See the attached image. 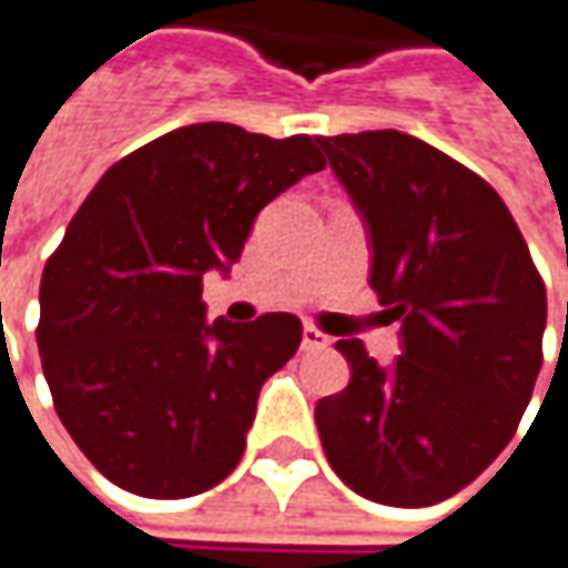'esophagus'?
<instances>
[{
    "instance_id": "esophagus-1",
    "label": "esophagus",
    "mask_w": 568,
    "mask_h": 568,
    "mask_svg": "<svg viewBox=\"0 0 568 568\" xmlns=\"http://www.w3.org/2000/svg\"><path fill=\"white\" fill-rule=\"evenodd\" d=\"M328 335H323L316 326H303V352H316V348H326Z\"/></svg>"
}]
</instances>
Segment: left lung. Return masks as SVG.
Wrapping results in <instances>:
<instances>
[{
	"mask_svg": "<svg viewBox=\"0 0 568 568\" xmlns=\"http://www.w3.org/2000/svg\"><path fill=\"white\" fill-rule=\"evenodd\" d=\"M316 143L364 220L371 287L403 323L389 367L357 338L335 345L352 381L316 403V428L357 496L435 505L515 438L544 364L547 291L496 187L457 159L399 130Z\"/></svg>",
	"mask_w": 568,
	"mask_h": 568,
	"instance_id": "1",
	"label": "left lung"
}]
</instances>
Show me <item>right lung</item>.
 Wrapping results in <instances>:
<instances>
[{
	"label": "right lung",
	"instance_id": "obj_1",
	"mask_svg": "<svg viewBox=\"0 0 568 568\" xmlns=\"http://www.w3.org/2000/svg\"><path fill=\"white\" fill-rule=\"evenodd\" d=\"M326 165L316 140L191 124L114 162L41 277L38 348L60 422L114 486L187 498L245 450L297 316L207 323V271L233 268L258 211Z\"/></svg>",
	"mask_w": 568,
	"mask_h": 568
}]
</instances>
